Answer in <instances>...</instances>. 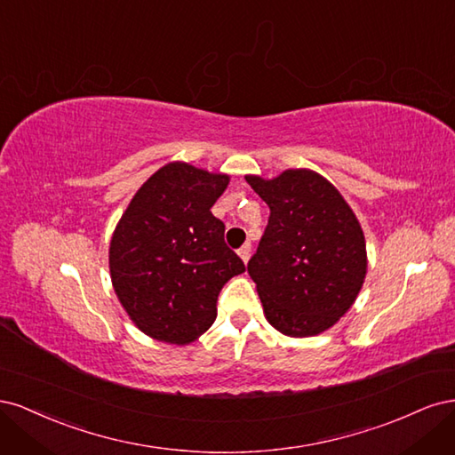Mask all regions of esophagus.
<instances>
[{"label":"esophagus","instance_id":"34e87169","mask_svg":"<svg viewBox=\"0 0 455 455\" xmlns=\"http://www.w3.org/2000/svg\"><path fill=\"white\" fill-rule=\"evenodd\" d=\"M239 256H241V259L244 261V264H249V259H251V244L241 246V249H239Z\"/></svg>","mask_w":455,"mask_h":455}]
</instances>
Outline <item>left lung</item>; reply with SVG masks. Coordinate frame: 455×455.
Segmentation results:
<instances>
[{
  "instance_id": "left-lung-1",
  "label": "left lung",
  "mask_w": 455,
  "mask_h": 455,
  "mask_svg": "<svg viewBox=\"0 0 455 455\" xmlns=\"http://www.w3.org/2000/svg\"><path fill=\"white\" fill-rule=\"evenodd\" d=\"M269 206L249 275L267 323L291 338L334 326L359 296L368 267L363 228L324 176L288 169L273 180L244 176Z\"/></svg>"
}]
</instances>
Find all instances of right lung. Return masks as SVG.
<instances>
[{
    "mask_svg": "<svg viewBox=\"0 0 455 455\" xmlns=\"http://www.w3.org/2000/svg\"><path fill=\"white\" fill-rule=\"evenodd\" d=\"M229 176L172 161L151 174L109 243V277L131 321L149 338L186 346L216 319L222 286L244 271L211 209Z\"/></svg>",
    "mask_w": 455,
    "mask_h": 455,
    "instance_id": "obj_1",
    "label": "right lung"
}]
</instances>
